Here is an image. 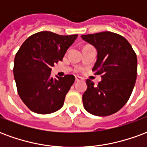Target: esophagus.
<instances>
[{
  "mask_svg": "<svg viewBox=\"0 0 147 147\" xmlns=\"http://www.w3.org/2000/svg\"><path fill=\"white\" fill-rule=\"evenodd\" d=\"M80 80H82V78L80 76H76V82H80Z\"/></svg>",
  "mask_w": 147,
  "mask_h": 147,
  "instance_id": "obj_1",
  "label": "esophagus"
}]
</instances>
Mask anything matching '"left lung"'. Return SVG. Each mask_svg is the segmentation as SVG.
<instances>
[{
  "label": "left lung",
  "instance_id": "1",
  "mask_svg": "<svg viewBox=\"0 0 147 147\" xmlns=\"http://www.w3.org/2000/svg\"><path fill=\"white\" fill-rule=\"evenodd\" d=\"M81 38L95 47L97 61L92 70L102 75L97 86L86 80L83 106L94 116L112 115L126 104L132 93L137 76L136 53L125 38L110 31Z\"/></svg>",
  "mask_w": 147,
  "mask_h": 147
}]
</instances>
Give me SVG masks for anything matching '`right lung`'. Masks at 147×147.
Here are the masks:
<instances>
[{"mask_svg": "<svg viewBox=\"0 0 147 147\" xmlns=\"http://www.w3.org/2000/svg\"><path fill=\"white\" fill-rule=\"evenodd\" d=\"M77 37L41 31L29 37L16 53L13 73L18 94L34 113H52L64 105L75 76L66 75L53 79L51 67L62 61Z\"/></svg>", "mask_w": 147, "mask_h": 147, "instance_id": "add662e5", "label": "right lung"}]
</instances>
